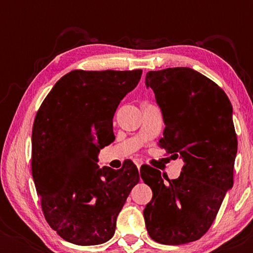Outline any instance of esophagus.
<instances>
[{
  "label": "esophagus",
  "instance_id": "esophagus-1",
  "mask_svg": "<svg viewBox=\"0 0 253 253\" xmlns=\"http://www.w3.org/2000/svg\"><path fill=\"white\" fill-rule=\"evenodd\" d=\"M134 164H136L138 169H140L141 165H143V161H140V160H138V159H136V160H134Z\"/></svg>",
  "mask_w": 253,
  "mask_h": 253
}]
</instances>
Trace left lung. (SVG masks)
<instances>
[{
	"mask_svg": "<svg viewBox=\"0 0 253 253\" xmlns=\"http://www.w3.org/2000/svg\"><path fill=\"white\" fill-rule=\"evenodd\" d=\"M145 84L153 89L166 126L159 146L184 162L179 177L168 183L157 169L141 170L153 192L144 210L145 223L158 243H190L210 229L233 188V107L222 88L190 68L148 71Z\"/></svg>",
	"mask_w": 253,
	"mask_h": 253,
	"instance_id": "8db88e82",
	"label": "left lung"
}]
</instances>
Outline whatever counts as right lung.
<instances>
[{
    "instance_id": "1",
    "label": "right lung",
    "mask_w": 253,
    "mask_h": 253,
    "mask_svg": "<svg viewBox=\"0 0 253 253\" xmlns=\"http://www.w3.org/2000/svg\"><path fill=\"white\" fill-rule=\"evenodd\" d=\"M143 70L64 75L41 103L32 129V176L44 219L63 240L105 243L139 182L132 161L99 168L98 154L113 143V117Z\"/></svg>"
}]
</instances>
